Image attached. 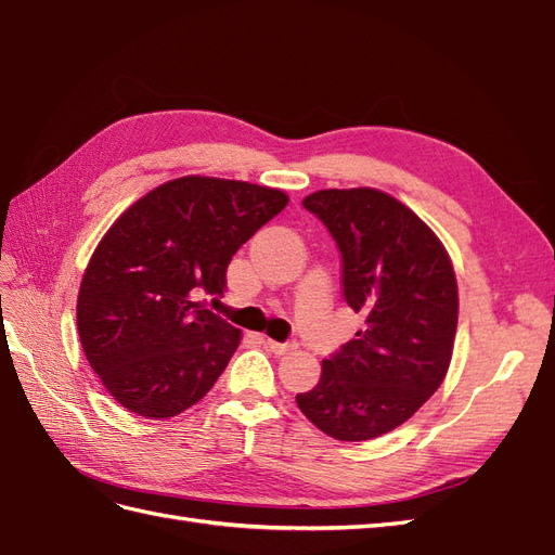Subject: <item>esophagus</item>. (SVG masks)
<instances>
[{"instance_id":"1","label":"esophagus","mask_w":555,"mask_h":555,"mask_svg":"<svg viewBox=\"0 0 555 555\" xmlns=\"http://www.w3.org/2000/svg\"><path fill=\"white\" fill-rule=\"evenodd\" d=\"M263 345L273 351V354H287L289 349H294V345H289V343H275V340H271V338H266L263 340Z\"/></svg>"}]
</instances>
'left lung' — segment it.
Here are the masks:
<instances>
[{"label": "left lung", "instance_id": "obj_1", "mask_svg": "<svg viewBox=\"0 0 555 555\" xmlns=\"http://www.w3.org/2000/svg\"><path fill=\"white\" fill-rule=\"evenodd\" d=\"M343 257V296L363 331L324 359L314 389L296 402L343 442L405 424L438 391L459 324V287L440 238L393 196L371 188L304 198Z\"/></svg>", "mask_w": 555, "mask_h": 555}]
</instances>
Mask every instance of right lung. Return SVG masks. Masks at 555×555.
Here are the masks:
<instances>
[{"label":"right lung","instance_id":"add662e5","mask_svg":"<svg viewBox=\"0 0 555 555\" xmlns=\"http://www.w3.org/2000/svg\"><path fill=\"white\" fill-rule=\"evenodd\" d=\"M287 201L243 180L184 176L117 217L82 275L76 319L92 371L122 408L169 418L212 389L241 331L196 296H222L231 257Z\"/></svg>","mask_w":555,"mask_h":555}]
</instances>
